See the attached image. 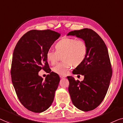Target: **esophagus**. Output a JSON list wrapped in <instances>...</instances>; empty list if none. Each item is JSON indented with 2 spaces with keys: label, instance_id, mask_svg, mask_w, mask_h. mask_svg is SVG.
Instances as JSON below:
<instances>
[{
  "label": "esophagus",
  "instance_id": "34e87169",
  "mask_svg": "<svg viewBox=\"0 0 123 123\" xmlns=\"http://www.w3.org/2000/svg\"><path fill=\"white\" fill-rule=\"evenodd\" d=\"M60 78H61V79H64V78H65V76H62V75H61V76H60Z\"/></svg>",
  "mask_w": 123,
  "mask_h": 123
}]
</instances>
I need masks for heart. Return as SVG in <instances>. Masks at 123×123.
Returning a JSON list of instances; mask_svg holds the SVG:
<instances>
[{"instance_id":"heart-1","label":"heart","mask_w":123,"mask_h":123,"mask_svg":"<svg viewBox=\"0 0 123 123\" xmlns=\"http://www.w3.org/2000/svg\"><path fill=\"white\" fill-rule=\"evenodd\" d=\"M56 51H47V61L55 65L62 56L63 61L52 68L53 72L60 75H66L72 66H79L85 61L87 54V46L82 39L64 38L55 44Z\"/></svg>"}]
</instances>
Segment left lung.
<instances>
[{"label":"left lung","mask_w":123,"mask_h":123,"mask_svg":"<svg viewBox=\"0 0 123 123\" xmlns=\"http://www.w3.org/2000/svg\"><path fill=\"white\" fill-rule=\"evenodd\" d=\"M67 36L82 39L87 46V54L82 64L72 71L84 76L82 81L67 76L68 92L73 104L84 111L92 110L103 101L112 76L108 48L101 37L92 29L84 28L70 32Z\"/></svg>","instance_id":"8db88e82"}]
</instances>
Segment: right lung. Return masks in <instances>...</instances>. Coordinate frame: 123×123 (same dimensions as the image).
Listing matches in <instances>:
<instances>
[{
  "mask_svg": "<svg viewBox=\"0 0 123 123\" xmlns=\"http://www.w3.org/2000/svg\"><path fill=\"white\" fill-rule=\"evenodd\" d=\"M60 36L49 29L29 31L20 38L14 49L12 83L22 104L34 113L46 110L54 100L60 78L51 72L46 54ZM42 69L50 73L45 80L38 75Z\"/></svg>",
  "mask_w": 123,
  "mask_h": 123,
  "instance_id": "add662e5",
  "label": "right lung"
}]
</instances>
